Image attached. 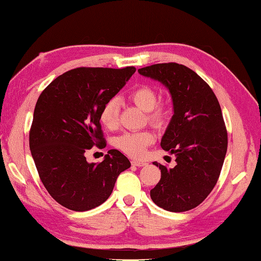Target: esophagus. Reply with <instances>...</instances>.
I'll list each match as a JSON object with an SVG mask.
<instances>
[{"label": "esophagus", "instance_id": "obj_1", "mask_svg": "<svg viewBox=\"0 0 261 261\" xmlns=\"http://www.w3.org/2000/svg\"><path fill=\"white\" fill-rule=\"evenodd\" d=\"M131 164L135 165V167H145L147 164L146 162H140V161H136V160H132L131 161Z\"/></svg>", "mask_w": 261, "mask_h": 261}]
</instances>
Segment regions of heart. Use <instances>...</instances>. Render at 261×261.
<instances>
[{"label":"heart","mask_w":261,"mask_h":261,"mask_svg":"<svg viewBox=\"0 0 261 261\" xmlns=\"http://www.w3.org/2000/svg\"><path fill=\"white\" fill-rule=\"evenodd\" d=\"M130 100L141 110L147 112V120L155 127L165 125L170 110L168 105L158 103V92L153 88L143 85L137 88L130 93ZM118 110L120 102L117 98H111L101 107L100 118L101 124L107 129H115L118 123ZM155 137L149 131L126 132L116 139V146L131 158L141 159L146 154L148 147L154 144Z\"/></svg>","instance_id":"obj_1"}]
</instances>
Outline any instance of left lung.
<instances>
[{
	"mask_svg": "<svg viewBox=\"0 0 261 261\" xmlns=\"http://www.w3.org/2000/svg\"><path fill=\"white\" fill-rule=\"evenodd\" d=\"M138 72L165 85L173 103L161 147L176 155L177 164L168 169L153 163L161 179L150 197L167 211L192 210L211 193L224 164L228 139L219 101L209 84L184 65L155 64Z\"/></svg>",
	"mask_w": 261,
	"mask_h": 261,
	"instance_id": "left-lung-1",
	"label": "left lung"
}]
</instances>
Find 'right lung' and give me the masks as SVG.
Masks as SVG:
<instances>
[{"label": "right lung", "instance_id": "right-lung-1", "mask_svg": "<svg viewBox=\"0 0 261 261\" xmlns=\"http://www.w3.org/2000/svg\"><path fill=\"white\" fill-rule=\"evenodd\" d=\"M134 66L114 69L79 67L55 79L37 99L30 131V148L37 172L54 200L73 211H88L111 196L116 179L131 167L117 149L100 163L85 153L106 147L101 107L124 87Z\"/></svg>", "mask_w": 261, "mask_h": 261}]
</instances>
